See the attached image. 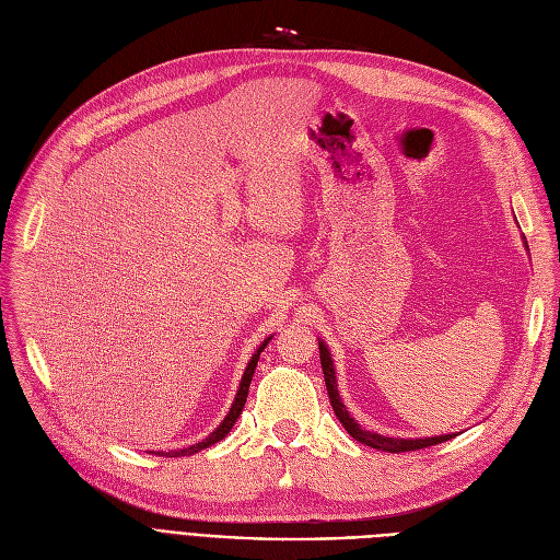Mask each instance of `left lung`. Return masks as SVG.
<instances>
[{
	"label": "left lung",
	"instance_id": "obj_1",
	"mask_svg": "<svg viewBox=\"0 0 560 560\" xmlns=\"http://www.w3.org/2000/svg\"><path fill=\"white\" fill-rule=\"evenodd\" d=\"M526 243V241H524ZM528 248V245H526ZM319 358H322V370H324V382H326V390H328V399H330V407L338 416V420L342 422V428L349 432V436H353L355 441H361L370 448L376 451H384V453H409V451H420V448H430V445L443 443L448 441L457 434H441V436H424V439H399V436H386V434H378V432H370L363 430L361 424H358L351 413L347 411L345 401L338 393V376H335V365H332V358L330 351L326 347L324 340H319Z\"/></svg>",
	"mask_w": 560,
	"mask_h": 560
}]
</instances>
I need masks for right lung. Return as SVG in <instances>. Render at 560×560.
Masks as SVG:
<instances>
[{
    "instance_id": "add662e5",
    "label": "right lung",
    "mask_w": 560,
    "mask_h": 560,
    "mask_svg": "<svg viewBox=\"0 0 560 560\" xmlns=\"http://www.w3.org/2000/svg\"><path fill=\"white\" fill-rule=\"evenodd\" d=\"M271 340H273V335H271V338H266V340L259 345V349L253 353V358L248 361V365H245V372H243V376H241V384H238L236 397H234V401H232V409H230V413L225 416V420H222V422L218 424V428H215L207 439H202V441L195 443V445H188V448H184V451H170V453L159 451L155 455H161V457H186V455H195V453H199V451L209 448V445L218 443L220 439H225V436L232 432L234 422L238 420V416H241V411H243V407H245V399H248V388H250L253 374H255V368H257V361H259V353L266 349V345L271 342ZM151 455H153V453H151Z\"/></svg>"
}]
</instances>
